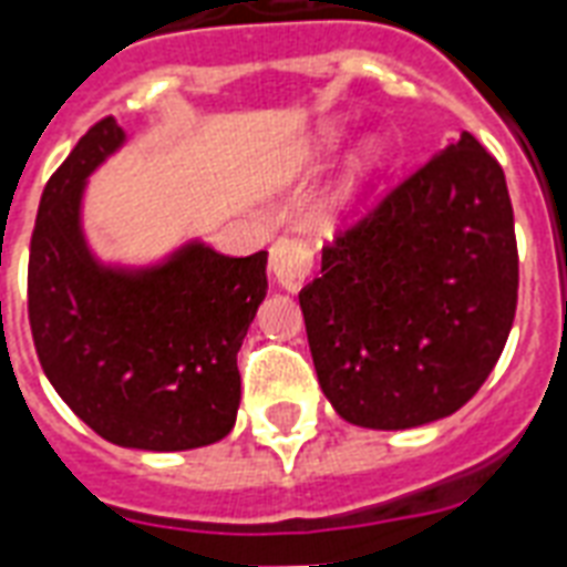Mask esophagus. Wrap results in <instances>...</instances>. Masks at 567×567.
I'll return each instance as SVG.
<instances>
[{"mask_svg":"<svg viewBox=\"0 0 567 567\" xmlns=\"http://www.w3.org/2000/svg\"><path fill=\"white\" fill-rule=\"evenodd\" d=\"M315 267V255L302 240H291V237H282L276 240L274 249H270V274H274V282L282 288V291H300L302 282L309 279Z\"/></svg>","mask_w":567,"mask_h":567,"instance_id":"34e87169","label":"esophagus"}]
</instances>
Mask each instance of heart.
<instances>
[{
    "mask_svg": "<svg viewBox=\"0 0 567 567\" xmlns=\"http://www.w3.org/2000/svg\"><path fill=\"white\" fill-rule=\"evenodd\" d=\"M341 148H344V130L339 124H323L312 140L302 145L300 154L285 166L282 178L291 181L302 178V175H312V172H321ZM380 166H383V142L378 136H369L360 148L353 151V157L348 159V168L341 175L339 187L332 189V210L336 214H351L353 207L362 202V196L369 193L371 181L380 172Z\"/></svg>",
    "mask_w": 567,
    "mask_h": 567,
    "instance_id": "b5f03b06",
    "label": "heart"
}]
</instances>
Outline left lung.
Wrapping results in <instances>:
<instances>
[{"mask_svg":"<svg viewBox=\"0 0 567 567\" xmlns=\"http://www.w3.org/2000/svg\"><path fill=\"white\" fill-rule=\"evenodd\" d=\"M300 309L344 422L404 431L452 416L494 371L517 309L503 166L461 133L323 249Z\"/></svg>","mask_w":567,"mask_h":567,"instance_id":"obj_1","label":"left lung"}]
</instances>
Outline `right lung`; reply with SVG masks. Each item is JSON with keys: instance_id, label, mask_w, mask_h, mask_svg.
I'll list each match as a JSON object with an SVG mask.
<instances>
[{"instance_id": "1", "label": "right lung", "mask_w": 567, "mask_h": 567, "mask_svg": "<svg viewBox=\"0 0 567 567\" xmlns=\"http://www.w3.org/2000/svg\"><path fill=\"white\" fill-rule=\"evenodd\" d=\"M127 142L94 124L47 181L29 249V323L43 374L115 446L184 452L235 427L237 351L267 297V252L187 240L154 265H106L82 228L85 184Z\"/></svg>"}]
</instances>
